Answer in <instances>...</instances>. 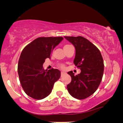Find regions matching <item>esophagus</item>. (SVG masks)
Here are the masks:
<instances>
[{
  "mask_svg": "<svg viewBox=\"0 0 123 123\" xmlns=\"http://www.w3.org/2000/svg\"><path fill=\"white\" fill-rule=\"evenodd\" d=\"M61 75H62L64 74H65V72H64V71H61Z\"/></svg>",
  "mask_w": 123,
  "mask_h": 123,
  "instance_id": "obj_1",
  "label": "esophagus"
}]
</instances>
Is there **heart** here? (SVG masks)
I'll return each mask as SVG.
<instances>
[{
    "label": "heart",
    "mask_w": 123,
    "mask_h": 123,
    "mask_svg": "<svg viewBox=\"0 0 123 123\" xmlns=\"http://www.w3.org/2000/svg\"><path fill=\"white\" fill-rule=\"evenodd\" d=\"M66 45H65V46H66ZM60 67L61 68H62V69H64L65 68V66L63 65H60Z\"/></svg>",
    "instance_id": "1"
}]
</instances>
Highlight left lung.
<instances>
[{
  "mask_svg": "<svg viewBox=\"0 0 123 123\" xmlns=\"http://www.w3.org/2000/svg\"><path fill=\"white\" fill-rule=\"evenodd\" d=\"M75 48L74 63L81 72L74 75L68 73L71 81L67 86L69 94L78 99H84L95 92L103 75L104 62L100 52L95 45L82 36L64 37Z\"/></svg>",
  "mask_w": 123,
  "mask_h": 123,
  "instance_id": "left-lung-1",
  "label": "left lung"
}]
</instances>
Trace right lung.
I'll use <instances>...</instances> for the list:
<instances>
[{"label": "right lung", "instance_id": "obj_1", "mask_svg": "<svg viewBox=\"0 0 123 123\" xmlns=\"http://www.w3.org/2000/svg\"><path fill=\"white\" fill-rule=\"evenodd\" d=\"M63 39L62 37H38L28 44L20 54L18 67L20 82L26 94L32 98L40 100L48 96L60 78L59 70H44L43 65Z\"/></svg>", "mask_w": 123, "mask_h": 123}]
</instances>
